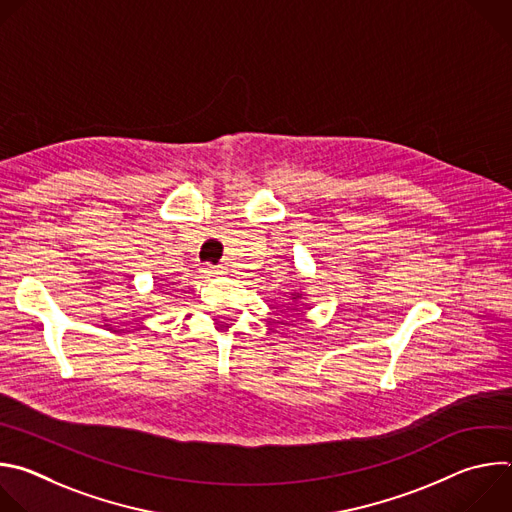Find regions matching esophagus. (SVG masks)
Instances as JSON below:
<instances>
[{
	"label": "esophagus",
	"instance_id": "esophagus-1",
	"mask_svg": "<svg viewBox=\"0 0 512 512\" xmlns=\"http://www.w3.org/2000/svg\"><path fill=\"white\" fill-rule=\"evenodd\" d=\"M206 275H218L221 273V267H212V265H204V269H202Z\"/></svg>",
	"mask_w": 512,
	"mask_h": 512
}]
</instances>
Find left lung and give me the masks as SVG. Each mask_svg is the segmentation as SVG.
<instances>
[{
  "label": "left lung",
  "mask_w": 512,
  "mask_h": 512,
  "mask_svg": "<svg viewBox=\"0 0 512 512\" xmlns=\"http://www.w3.org/2000/svg\"><path fill=\"white\" fill-rule=\"evenodd\" d=\"M294 296H296V298H300V296H298V294H294Z\"/></svg>",
  "instance_id": "obj_1"
}]
</instances>
